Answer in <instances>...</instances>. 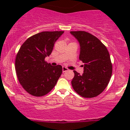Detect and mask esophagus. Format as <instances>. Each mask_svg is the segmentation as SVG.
<instances>
[{
  "instance_id": "esophagus-1",
  "label": "esophagus",
  "mask_w": 130,
  "mask_h": 130,
  "mask_svg": "<svg viewBox=\"0 0 130 130\" xmlns=\"http://www.w3.org/2000/svg\"><path fill=\"white\" fill-rule=\"evenodd\" d=\"M68 70H69V69H68L67 67H62V71L63 73L65 72L68 71Z\"/></svg>"
}]
</instances>
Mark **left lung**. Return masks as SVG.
I'll list each match as a JSON object with an SVG mask.
<instances>
[{
    "mask_svg": "<svg viewBox=\"0 0 130 130\" xmlns=\"http://www.w3.org/2000/svg\"><path fill=\"white\" fill-rule=\"evenodd\" d=\"M80 44V60L84 63V73L75 70L72 86L86 98L99 95L106 89L112 75V63L106 47L95 36L86 31H70Z\"/></svg>",
    "mask_w": 130,
    "mask_h": 130,
    "instance_id": "1",
    "label": "left lung"
}]
</instances>
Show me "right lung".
Returning <instances> with one entry per match:
<instances>
[{
    "label": "right lung",
    "mask_w": 130,
    "mask_h": 130,
    "mask_svg": "<svg viewBox=\"0 0 130 130\" xmlns=\"http://www.w3.org/2000/svg\"><path fill=\"white\" fill-rule=\"evenodd\" d=\"M63 32L43 31L29 38L21 46L15 58V71L19 83L31 95L47 94L61 75V65L52 66L44 58L52 53L55 43Z\"/></svg>",
    "instance_id": "add662e5"
}]
</instances>
